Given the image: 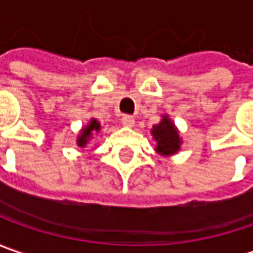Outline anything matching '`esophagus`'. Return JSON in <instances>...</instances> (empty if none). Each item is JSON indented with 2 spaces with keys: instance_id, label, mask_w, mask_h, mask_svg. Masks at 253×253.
Returning a JSON list of instances; mask_svg holds the SVG:
<instances>
[{
  "instance_id": "1",
  "label": "esophagus",
  "mask_w": 253,
  "mask_h": 253,
  "mask_svg": "<svg viewBox=\"0 0 253 253\" xmlns=\"http://www.w3.org/2000/svg\"><path fill=\"white\" fill-rule=\"evenodd\" d=\"M122 123H123V126L126 127H133L134 126V117L130 115L123 116V119H122Z\"/></svg>"
}]
</instances>
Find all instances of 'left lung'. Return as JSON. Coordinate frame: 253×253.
Here are the masks:
<instances>
[{
  "label": "left lung",
  "mask_w": 253,
  "mask_h": 253,
  "mask_svg": "<svg viewBox=\"0 0 253 253\" xmlns=\"http://www.w3.org/2000/svg\"><path fill=\"white\" fill-rule=\"evenodd\" d=\"M151 136L156 141L154 150L161 157H171L181 150L180 131L169 115L161 116L159 125H154L151 128Z\"/></svg>",
  "instance_id": "8db88e82"
}]
</instances>
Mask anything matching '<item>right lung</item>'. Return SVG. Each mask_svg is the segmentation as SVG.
Here are the masks:
<instances>
[{"mask_svg":"<svg viewBox=\"0 0 253 253\" xmlns=\"http://www.w3.org/2000/svg\"><path fill=\"white\" fill-rule=\"evenodd\" d=\"M100 128H102L100 122H99L97 119L92 117V119L89 120V123L84 125V126L81 128V131H79V134H78V137H76V144H78V147H87V146L90 144V140L100 131Z\"/></svg>","mask_w":253,"mask_h":253,"instance_id":"right-lung-1","label":"right lung"}]
</instances>
